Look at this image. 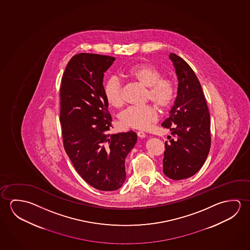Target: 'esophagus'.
Wrapping results in <instances>:
<instances>
[{
	"instance_id": "obj_1",
	"label": "esophagus",
	"mask_w": 250,
	"mask_h": 250,
	"mask_svg": "<svg viewBox=\"0 0 250 250\" xmlns=\"http://www.w3.org/2000/svg\"><path fill=\"white\" fill-rule=\"evenodd\" d=\"M137 135H138L140 138H145L146 137V134L143 132V131H138L137 132Z\"/></svg>"
}]
</instances>
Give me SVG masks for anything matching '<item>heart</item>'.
<instances>
[{
  "mask_svg": "<svg viewBox=\"0 0 250 250\" xmlns=\"http://www.w3.org/2000/svg\"><path fill=\"white\" fill-rule=\"evenodd\" d=\"M126 74L143 87H147L146 98L161 110H166L174 103L176 93L174 82L170 78L163 77V73L158 67L151 64H138L129 67ZM104 95L112 107H119L123 105V87L118 78L111 77L107 80L104 85ZM157 117V109L152 105H146L127 107L120 115V120L124 126L147 129Z\"/></svg>",
  "mask_w": 250,
  "mask_h": 250,
  "instance_id": "b5f03b06",
  "label": "heart"
}]
</instances>
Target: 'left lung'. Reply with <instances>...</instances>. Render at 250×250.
<instances>
[{
  "label": "left lung",
  "mask_w": 250,
  "mask_h": 250,
  "mask_svg": "<svg viewBox=\"0 0 250 250\" xmlns=\"http://www.w3.org/2000/svg\"><path fill=\"white\" fill-rule=\"evenodd\" d=\"M178 78L177 96L169 117L162 126L169 128L175 140L165 143L163 173L183 180L196 174L205 163L211 145L210 115L197 76L186 62L170 53Z\"/></svg>",
  "instance_id": "left-lung-1"
}]
</instances>
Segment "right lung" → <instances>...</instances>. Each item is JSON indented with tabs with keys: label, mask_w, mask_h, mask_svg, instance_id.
<instances>
[{
	"label": "right lung",
	"mask_w": 250,
	"mask_h": 250,
	"mask_svg": "<svg viewBox=\"0 0 250 250\" xmlns=\"http://www.w3.org/2000/svg\"><path fill=\"white\" fill-rule=\"evenodd\" d=\"M115 60L87 53L73 56L60 88V123L65 151L82 178L102 191L123 186L125 159L137 142L134 131L108 134L112 118L103 77Z\"/></svg>",
	"instance_id": "right-lung-1"
}]
</instances>
